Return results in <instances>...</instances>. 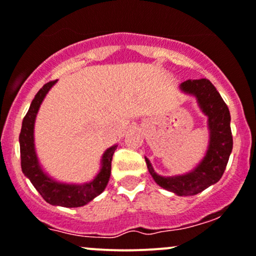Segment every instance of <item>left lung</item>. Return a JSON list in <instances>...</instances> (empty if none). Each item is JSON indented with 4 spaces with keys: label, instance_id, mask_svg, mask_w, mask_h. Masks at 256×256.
<instances>
[{
    "label": "left lung",
    "instance_id": "obj_1",
    "mask_svg": "<svg viewBox=\"0 0 256 256\" xmlns=\"http://www.w3.org/2000/svg\"><path fill=\"white\" fill-rule=\"evenodd\" d=\"M182 92L196 96L198 106L208 118L210 144L206 156L195 169L184 176H160L147 158V168L163 189L179 196H192L216 184L222 178L233 148L230 114L227 104L208 80H188L180 84Z\"/></svg>",
    "mask_w": 256,
    "mask_h": 256
}]
</instances>
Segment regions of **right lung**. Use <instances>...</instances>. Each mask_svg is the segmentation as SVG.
<instances>
[{
  "instance_id": "right-lung-1",
  "label": "right lung",
  "mask_w": 256,
  "mask_h": 256,
  "mask_svg": "<svg viewBox=\"0 0 256 256\" xmlns=\"http://www.w3.org/2000/svg\"><path fill=\"white\" fill-rule=\"evenodd\" d=\"M55 83L56 80H51L42 86V90L34 96L28 112L22 122L20 134L22 172L30 180L38 192L48 204L62 207H80L87 205L94 198L100 195L106 188L110 173H112V154L118 146L115 144L104 152L102 157L100 172L96 174L92 182H86V184H64V182L51 179L48 174L42 172L38 160L36 147H34V122H36L40 104L42 103L45 96Z\"/></svg>"
}]
</instances>
